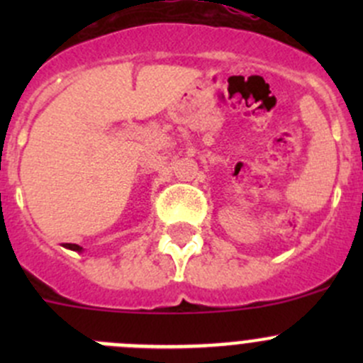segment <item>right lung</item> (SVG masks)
<instances>
[{
  "label": "right lung",
  "instance_id": "obj_1",
  "mask_svg": "<svg viewBox=\"0 0 363 363\" xmlns=\"http://www.w3.org/2000/svg\"><path fill=\"white\" fill-rule=\"evenodd\" d=\"M65 247H67V250H72V251H82V247L80 246H77V244H65Z\"/></svg>",
  "mask_w": 363,
  "mask_h": 363
}]
</instances>
